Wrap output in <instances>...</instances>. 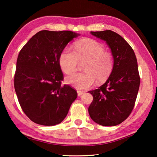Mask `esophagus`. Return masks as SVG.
I'll return each mask as SVG.
<instances>
[{"instance_id": "obj_1", "label": "esophagus", "mask_w": 157, "mask_h": 157, "mask_svg": "<svg viewBox=\"0 0 157 157\" xmlns=\"http://www.w3.org/2000/svg\"><path fill=\"white\" fill-rule=\"evenodd\" d=\"M77 92H78V96H80L82 94H83L84 93V91H79V90H78V91H77Z\"/></svg>"}]
</instances>
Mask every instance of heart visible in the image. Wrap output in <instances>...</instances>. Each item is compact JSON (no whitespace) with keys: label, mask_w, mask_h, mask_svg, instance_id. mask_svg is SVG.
<instances>
[{"label":"heart","mask_w":157,"mask_h":157,"mask_svg":"<svg viewBox=\"0 0 157 157\" xmlns=\"http://www.w3.org/2000/svg\"><path fill=\"white\" fill-rule=\"evenodd\" d=\"M59 65L65 74L74 73L79 63H84V72L75 73L66 78V82L73 87L83 90L90 88L96 79L104 82L109 78L113 68V59L104 46L92 39H84L74 45V52L65 48L59 55Z\"/></svg>","instance_id":"heart-1"}]
</instances>
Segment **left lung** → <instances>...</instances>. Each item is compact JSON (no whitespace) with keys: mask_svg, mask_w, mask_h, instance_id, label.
<instances>
[{"mask_svg":"<svg viewBox=\"0 0 157 157\" xmlns=\"http://www.w3.org/2000/svg\"><path fill=\"white\" fill-rule=\"evenodd\" d=\"M106 42L113 56V68L104 84L89 91L93 101L88 108L91 119L102 126L119 125L134 108L140 83L134 50L124 38L111 30L91 32Z\"/></svg>","mask_w":157,"mask_h":157,"instance_id":"1","label":"left lung"}]
</instances>
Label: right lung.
I'll use <instances>...</instances> for the list:
<instances>
[{"instance_id": "right-lung-1", "label": "right lung", "mask_w": 157, "mask_h": 157, "mask_svg": "<svg viewBox=\"0 0 157 157\" xmlns=\"http://www.w3.org/2000/svg\"><path fill=\"white\" fill-rule=\"evenodd\" d=\"M79 34L71 31H40L20 51L14 87L20 106L29 119L42 125L63 121L76 99V90L61 85L59 55Z\"/></svg>"}]
</instances>
